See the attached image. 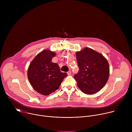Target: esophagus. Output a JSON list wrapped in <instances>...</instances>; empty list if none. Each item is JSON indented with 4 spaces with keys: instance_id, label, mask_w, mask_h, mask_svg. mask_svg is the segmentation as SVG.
<instances>
[{
    "instance_id": "1",
    "label": "esophagus",
    "mask_w": 132,
    "mask_h": 132,
    "mask_svg": "<svg viewBox=\"0 0 132 132\" xmlns=\"http://www.w3.org/2000/svg\"><path fill=\"white\" fill-rule=\"evenodd\" d=\"M67 74H68V75H71V71H70V70H69L68 71H67Z\"/></svg>"
}]
</instances>
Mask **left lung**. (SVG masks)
<instances>
[{"label": "left lung", "instance_id": "left-lung-1", "mask_svg": "<svg viewBox=\"0 0 132 132\" xmlns=\"http://www.w3.org/2000/svg\"><path fill=\"white\" fill-rule=\"evenodd\" d=\"M79 67L74 78L81 91L88 95L99 91L106 83L109 76V65L101 54L90 48L76 53Z\"/></svg>", "mask_w": 132, "mask_h": 132}]
</instances>
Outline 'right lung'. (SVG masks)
<instances>
[{"label": "right lung", "instance_id": "right-lung-1", "mask_svg": "<svg viewBox=\"0 0 132 132\" xmlns=\"http://www.w3.org/2000/svg\"><path fill=\"white\" fill-rule=\"evenodd\" d=\"M55 54L44 50L32 61L28 70V77L33 89L43 95L47 96L58 89L66 72L60 71L57 64L52 62Z\"/></svg>", "mask_w": 132, "mask_h": 132}]
</instances>
